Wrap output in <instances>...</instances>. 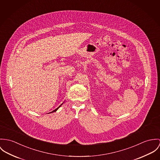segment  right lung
<instances>
[{
  "mask_svg": "<svg viewBox=\"0 0 160 160\" xmlns=\"http://www.w3.org/2000/svg\"><path fill=\"white\" fill-rule=\"evenodd\" d=\"M63 103H64V102H63ZM63 103H62V104H63ZM62 104H61V105H60L58 107V108H56V109H54V110H53L52 112H50V113H53V112H56V111H57V110H58V108H59L62 105Z\"/></svg>",
  "mask_w": 160,
  "mask_h": 160,
  "instance_id": "add662e5",
  "label": "right lung"
}]
</instances>
